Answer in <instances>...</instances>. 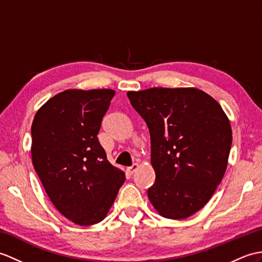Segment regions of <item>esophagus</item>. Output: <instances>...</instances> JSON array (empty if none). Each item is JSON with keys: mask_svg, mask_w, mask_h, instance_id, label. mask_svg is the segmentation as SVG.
<instances>
[{"mask_svg": "<svg viewBox=\"0 0 262 262\" xmlns=\"http://www.w3.org/2000/svg\"><path fill=\"white\" fill-rule=\"evenodd\" d=\"M137 168H138V164H133L132 166H128L127 167V172H128L130 175L132 174H134V172H136L137 171Z\"/></svg>", "mask_w": 262, "mask_h": 262, "instance_id": "34e87169", "label": "esophagus"}]
</instances>
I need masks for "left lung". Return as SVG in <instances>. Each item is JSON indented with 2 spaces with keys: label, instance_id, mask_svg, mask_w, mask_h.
Instances as JSON below:
<instances>
[{
  "label": "left lung",
  "instance_id": "left-lung-1",
  "mask_svg": "<svg viewBox=\"0 0 262 262\" xmlns=\"http://www.w3.org/2000/svg\"><path fill=\"white\" fill-rule=\"evenodd\" d=\"M150 135L155 183L148 199L159 213L181 220L209 202L226 173L232 130L219 102L196 88L128 91Z\"/></svg>",
  "mask_w": 262,
  "mask_h": 262
}]
</instances>
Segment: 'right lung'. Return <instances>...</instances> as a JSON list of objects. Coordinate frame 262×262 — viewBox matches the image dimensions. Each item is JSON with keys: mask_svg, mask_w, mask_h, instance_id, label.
<instances>
[{"mask_svg": "<svg viewBox=\"0 0 262 262\" xmlns=\"http://www.w3.org/2000/svg\"><path fill=\"white\" fill-rule=\"evenodd\" d=\"M114 96L112 89L64 90L32 123L35 172L57 210L79 226L102 221L125 182L97 137Z\"/></svg>", "mask_w": 262, "mask_h": 262, "instance_id": "1", "label": "right lung"}]
</instances>
